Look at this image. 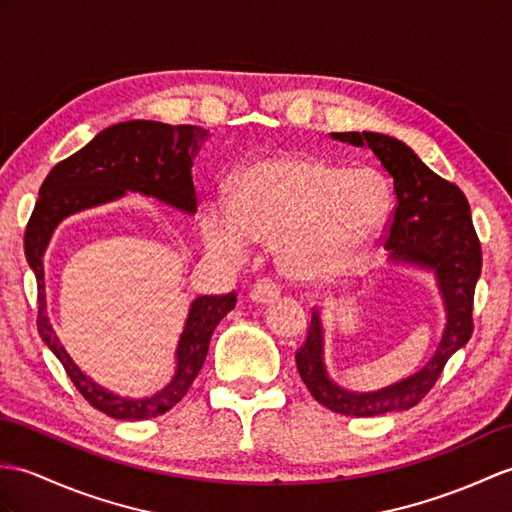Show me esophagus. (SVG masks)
Wrapping results in <instances>:
<instances>
[{"mask_svg":"<svg viewBox=\"0 0 512 512\" xmlns=\"http://www.w3.org/2000/svg\"><path fill=\"white\" fill-rule=\"evenodd\" d=\"M279 294H281V288H279L277 281L261 279V281H257V283L253 285L251 299H253L257 305H266V303H270V301L279 299Z\"/></svg>","mask_w":512,"mask_h":512,"instance_id":"1","label":"esophagus"}]
</instances>
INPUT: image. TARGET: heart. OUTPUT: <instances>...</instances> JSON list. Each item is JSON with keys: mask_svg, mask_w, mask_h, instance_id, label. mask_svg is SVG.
Wrapping results in <instances>:
<instances>
[{"mask_svg": "<svg viewBox=\"0 0 512 512\" xmlns=\"http://www.w3.org/2000/svg\"><path fill=\"white\" fill-rule=\"evenodd\" d=\"M388 187L373 170H347L305 154H270L237 176L231 202L213 200L205 242L229 259L248 240L277 242V261L294 279L334 275L382 229Z\"/></svg>", "mask_w": 512, "mask_h": 512, "instance_id": "b5f03b06", "label": "heart"}]
</instances>
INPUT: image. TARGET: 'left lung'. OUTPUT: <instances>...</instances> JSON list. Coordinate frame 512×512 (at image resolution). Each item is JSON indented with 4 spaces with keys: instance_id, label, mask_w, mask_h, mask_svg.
<instances>
[{
    "instance_id": "left-lung-1",
    "label": "left lung",
    "mask_w": 512,
    "mask_h": 512,
    "mask_svg": "<svg viewBox=\"0 0 512 512\" xmlns=\"http://www.w3.org/2000/svg\"><path fill=\"white\" fill-rule=\"evenodd\" d=\"M351 146H366L392 176L397 205L384 246L390 261L432 270L441 290L447 325L438 349L419 373L375 392H353L329 377L323 360V323L312 312L296 368L312 397L344 417H377L408 410L427 395L441 377L447 360L465 347L473 334V292L482 270L480 240L471 209L460 187L445 181L403 141L382 133H331Z\"/></svg>"
}]
</instances>
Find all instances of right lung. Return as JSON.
<instances>
[{
	"instance_id": "add662e5",
	"label": "right lung",
	"mask_w": 512,
	"mask_h": 512,
	"mask_svg": "<svg viewBox=\"0 0 512 512\" xmlns=\"http://www.w3.org/2000/svg\"><path fill=\"white\" fill-rule=\"evenodd\" d=\"M207 135L209 130L200 126H170L150 120L115 124L104 128L76 154L56 163L39 189V200L23 237L26 259L39 288V334L61 360L80 395L106 417L144 421L174 408L200 373L213 329L233 310L237 296L229 292L222 296H198L192 301L176 347V373L172 382L152 397H120L82 373L54 334L50 318L45 314V248L65 218L122 198L126 192L152 196L192 216L196 213L192 161Z\"/></svg>"
}]
</instances>
